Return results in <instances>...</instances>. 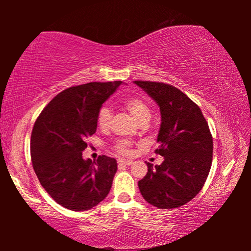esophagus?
Instances as JSON below:
<instances>
[{"label":"esophagus","instance_id":"obj_1","mask_svg":"<svg viewBox=\"0 0 251 251\" xmlns=\"http://www.w3.org/2000/svg\"><path fill=\"white\" fill-rule=\"evenodd\" d=\"M133 164V160H126V159H118V165H124V166H129Z\"/></svg>","mask_w":251,"mask_h":251}]
</instances>
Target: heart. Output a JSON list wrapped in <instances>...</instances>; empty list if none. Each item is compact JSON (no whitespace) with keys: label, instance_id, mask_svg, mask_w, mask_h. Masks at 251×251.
Instances as JSON below:
<instances>
[{"label":"heart","instance_id":"obj_1","mask_svg":"<svg viewBox=\"0 0 251 251\" xmlns=\"http://www.w3.org/2000/svg\"><path fill=\"white\" fill-rule=\"evenodd\" d=\"M125 108L133 115L136 121L141 123V124H146L151 118V108L150 106L141 97L137 96H130L127 97L126 100L123 101ZM112 110L107 106H103L97 114V125L100 128H107L112 121ZM131 143L126 141V139H122L115 144V151L116 152L121 155H129L130 154Z\"/></svg>","mask_w":251,"mask_h":251}]
</instances>
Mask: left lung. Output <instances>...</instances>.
I'll return each mask as SVG.
<instances>
[{
	"mask_svg": "<svg viewBox=\"0 0 251 251\" xmlns=\"http://www.w3.org/2000/svg\"><path fill=\"white\" fill-rule=\"evenodd\" d=\"M159 106L161 124L156 154L160 165L148 172L138 187L147 202L159 209L180 207L196 196L210 172L212 136L199 106L173 85L135 80Z\"/></svg>",
	"mask_w": 251,
	"mask_h": 251,
	"instance_id": "1",
	"label": "left lung"
}]
</instances>
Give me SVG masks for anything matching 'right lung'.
I'll return each mask as SVG.
<instances>
[{
  "label": "right lung",
  "mask_w": 251,
  "mask_h": 251,
  "mask_svg": "<svg viewBox=\"0 0 251 251\" xmlns=\"http://www.w3.org/2000/svg\"><path fill=\"white\" fill-rule=\"evenodd\" d=\"M123 82H92L72 86L46 105L31 136L32 165L43 188L59 205L82 211L104 201L117 171L105 155L85 160L82 151L95 134L101 105Z\"/></svg>",
  "instance_id": "add662e5"
}]
</instances>
